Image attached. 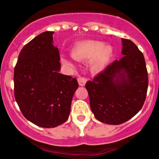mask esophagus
<instances>
[{
    "instance_id": "1",
    "label": "esophagus",
    "mask_w": 159,
    "mask_h": 159,
    "mask_svg": "<svg viewBox=\"0 0 159 159\" xmlns=\"http://www.w3.org/2000/svg\"><path fill=\"white\" fill-rule=\"evenodd\" d=\"M86 81H87V80H86V78H84V77L80 76L79 78H78V84H79V85H81V86H84V84H85Z\"/></svg>"
}]
</instances>
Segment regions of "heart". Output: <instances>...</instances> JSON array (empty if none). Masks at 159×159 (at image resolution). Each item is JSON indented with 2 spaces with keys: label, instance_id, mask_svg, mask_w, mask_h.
<instances>
[{
  "label": "heart",
  "instance_id": "b5f03b06",
  "mask_svg": "<svg viewBox=\"0 0 159 159\" xmlns=\"http://www.w3.org/2000/svg\"><path fill=\"white\" fill-rule=\"evenodd\" d=\"M113 52V48L109 44H104L101 41H81L72 48L70 54L72 57L78 61H90V68L92 70H99L103 68L109 60ZM62 62L68 66L72 64L66 57L61 58Z\"/></svg>",
  "mask_w": 159,
  "mask_h": 159
}]
</instances>
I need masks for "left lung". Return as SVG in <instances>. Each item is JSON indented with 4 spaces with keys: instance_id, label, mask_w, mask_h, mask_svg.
I'll return each instance as SVG.
<instances>
[{
    "instance_id": "obj_1",
    "label": "left lung",
    "mask_w": 159,
    "mask_h": 159,
    "mask_svg": "<svg viewBox=\"0 0 159 159\" xmlns=\"http://www.w3.org/2000/svg\"><path fill=\"white\" fill-rule=\"evenodd\" d=\"M121 41L124 56L85 84L94 117L109 125L122 124L134 117L142 109L148 91L143 54L131 40Z\"/></svg>"
}]
</instances>
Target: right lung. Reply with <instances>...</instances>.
Segmentation results:
<instances>
[{
  "mask_svg": "<svg viewBox=\"0 0 159 159\" xmlns=\"http://www.w3.org/2000/svg\"><path fill=\"white\" fill-rule=\"evenodd\" d=\"M54 31H45L25 44L14 71V97L24 116L36 125L54 128L68 120L78 81L59 73L60 55Z\"/></svg>",
  "mask_w": 159,
  "mask_h": 159,
  "instance_id": "right-lung-1",
  "label": "right lung"
}]
</instances>
